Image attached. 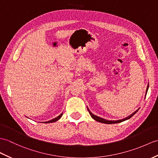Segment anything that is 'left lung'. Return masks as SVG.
<instances>
[{"instance_id":"8db88e82","label":"left lung","mask_w":158,"mask_h":158,"mask_svg":"<svg viewBox=\"0 0 158 158\" xmlns=\"http://www.w3.org/2000/svg\"><path fill=\"white\" fill-rule=\"evenodd\" d=\"M148 87H149V84H148V87H147V89H146V94H147V92H148ZM138 110H139V109L137 110L134 112H133V114H131L130 116H129L128 117H127V118H124V119H122V120H105V119H104V118H100V117H98V116H96V115L93 114L91 113V112L89 110V109H88V111H89V114L91 115V116L92 117V118H93L95 120L98 121V122L102 123H105V124H115V123H121V122H123V121H124V120H128V119L131 118L132 116H134V114H135V113H137V112Z\"/></svg>"}]
</instances>
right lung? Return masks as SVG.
<instances>
[{
  "label": "right lung",
  "mask_w": 158,
  "mask_h": 158,
  "mask_svg": "<svg viewBox=\"0 0 158 158\" xmlns=\"http://www.w3.org/2000/svg\"><path fill=\"white\" fill-rule=\"evenodd\" d=\"M62 116V114H60L58 116H57L56 118H54V119H52V120H50V121H48V122H45L44 123H54V122H56V121H57L58 120H59L60 118H61V116Z\"/></svg>",
  "instance_id": "add662e5"
}]
</instances>
